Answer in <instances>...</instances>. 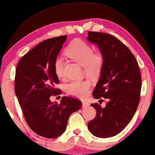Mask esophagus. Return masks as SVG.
<instances>
[{
    "label": "esophagus",
    "mask_w": 155,
    "mask_h": 155,
    "mask_svg": "<svg viewBox=\"0 0 155 155\" xmlns=\"http://www.w3.org/2000/svg\"><path fill=\"white\" fill-rule=\"evenodd\" d=\"M82 103L83 107H87V106H89V104L87 101H82Z\"/></svg>",
    "instance_id": "34e87169"
}]
</instances>
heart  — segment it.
Wrapping results in <instances>:
<instances>
[{"label":"heart","instance_id":"b5f03b06","mask_svg":"<svg viewBox=\"0 0 155 155\" xmlns=\"http://www.w3.org/2000/svg\"><path fill=\"white\" fill-rule=\"evenodd\" d=\"M66 53L70 59L82 65L87 76L94 78L100 74L104 64V54L101 51L94 52L92 47L84 40H74L69 45ZM54 68L58 78H64V62L62 58L56 59ZM90 87V82L87 80H73L66 84V90L71 96L83 98L88 94Z\"/></svg>","mask_w":155,"mask_h":155}]
</instances>
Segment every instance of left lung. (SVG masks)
Wrapping results in <instances>:
<instances>
[{"label": "left lung", "mask_w": 155, "mask_h": 155, "mask_svg": "<svg viewBox=\"0 0 155 155\" xmlns=\"http://www.w3.org/2000/svg\"><path fill=\"white\" fill-rule=\"evenodd\" d=\"M89 41L96 44L104 55L101 77L93 96L105 106L91 104L96 110V118L88 129L98 138H109L120 134L131 122L140 101L142 80L135 57L127 47L113 35L89 31Z\"/></svg>", "instance_id": "1"}]
</instances>
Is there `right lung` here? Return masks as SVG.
<instances>
[{
  "instance_id": "obj_1",
  "label": "right lung",
  "mask_w": 155,
  "mask_h": 155,
  "mask_svg": "<svg viewBox=\"0 0 155 155\" xmlns=\"http://www.w3.org/2000/svg\"><path fill=\"white\" fill-rule=\"evenodd\" d=\"M66 38L65 35L40 42L21 58L16 68L15 91L26 122L35 134L47 138L61 135L69 116L82 106L72 96H63L60 104L50 99L61 94L55 87L59 82L54 64Z\"/></svg>"
}]
</instances>
